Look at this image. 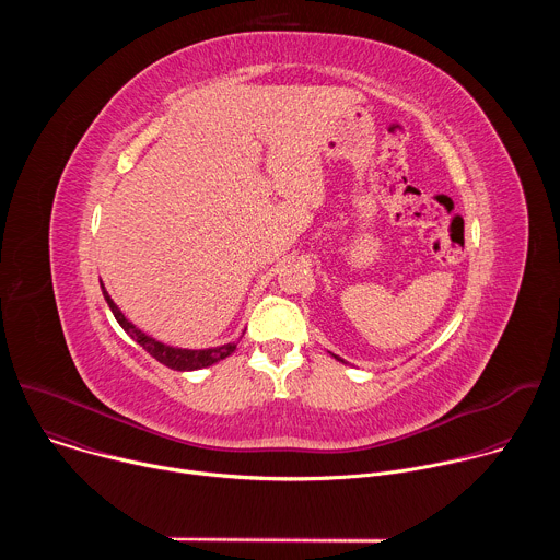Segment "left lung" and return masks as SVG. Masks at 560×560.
<instances>
[{
    "label": "left lung",
    "mask_w": 560,
    "mask_h": 560,
    "mask_svg": "<svg viewBox=\"0 0 560 560\" xmlns=\"http://www.w3.org/2000/svg\"><path fill=\"white\" fill-rule=\"evenodd\" d=\"M332 357H335V359H337V361H341V363H346V361H343V359H341V357H337V354H332Z\"/></svg>",
    "instance_id": "8db88e82"
}]
</instances>
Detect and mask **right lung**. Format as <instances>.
Masks as SVG:
<instances>
[{"label": "right lung", "instance_id": "right-lung-1", "mask_svg": "<svg viewBox=\"0 0 560 560\" xmlns=\"http://www.w3.org/2000/svg\"><path fill=\"white\" fill-rule=\"evenodd\" d=\"M102 283V281H100ZM102 292H104V299L110 307V312L115 314L117 324L124 328V332L135 339L148 354H152L159 363H164L166 368L171 370H177V372H190V370H201V368H208V365H214L219 363L221 359L230 357L234 350H236V343L238 341H230V343H223V346H214V348H201V350H190V348H173L168 343H162L156 341L154 337L145 335L143 330H139L132 322H128L126 314L119 310V305L110 299L108 290L104 288L102 283Z\"/></svg>", "mask_w": 560, "mask_h": 560}]
</instances>
